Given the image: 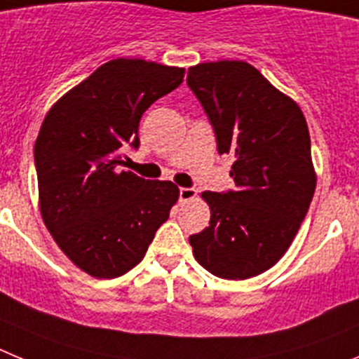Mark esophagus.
I'll list each match as a JSON object with an SVG mask.
<instances>
[{"mask_svg": "<svg viewBox=\"0 0 359 359\" xmlns=\"http://www.w3.org/2000/svg\"><path fill=\"white\" fill-rule=\"evenodd\" d=\"M195 196H196V189H193V187H180L179 189L180 202H189V200H193Z\"/></svg>", "mask_w": 359, "mask_h": 359, "instance_id": "34e87169", "label": "esophagus"}]
</instances>
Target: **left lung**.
I'll return each mask as SVG.
<instances>
[{
    "instance_id": "left-lung-1",
    "label": "left lung",
    "mask_w": 359,
    "mask_h": 359,
    "mask_svg": "<svg viewBox=\"0 0 359 359\" xmlns=\"http://www.w3.org/2000/svg\"><path fill=\"white\" fill-rule=\"evenodd\" d=\"M187 86L232 154L234 191H203L209 227L189 236L195 259L222 279H250L272 268L293 238L316 186L306 118L290 96L243 60L189 67Z\"/></svg>"
}]
</instances>
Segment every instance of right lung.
Returning <instances> with one entry per match:
<instances>
[{
    "mask_svg": "<svg viewBox=\"0 0 359 359\" xmlns=\"http://www.w3.org/2000/svg\"><path fill=\"white\" fill-rule=\"evenodd\" d=\"M182 79L184 67L111 60L67 91L41 125L34 157L44 225L96 279L140 263L179 200L170 180H144L119 166L125 144L140 147L143 112Z\"/></svg>",
    "mask_w": 359,
    "mask_h": 359,
    "instance_id": "right-lung-1",
    "label": "right lung"
}]
</instances>
